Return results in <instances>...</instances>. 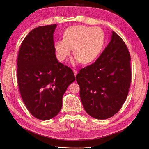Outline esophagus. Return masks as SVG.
<instances>
[{"mask_svg": "<svg viewBox=\"0 0 149 149\" xmlns=\"http://www.w3.org/2000/svg\"><path fill=\"white\" fill-rule=\"evenodd\" d=\"M73 72H74V74L75 75V76L77 75V71L76 69H73Z\"/></svg>", "mask_w": 149, "mask_h": 149, "instance_id": "1", "label": "esophagus"}]
</instances>
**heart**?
Segmentation results:
<instances>
[{
	"label": "heart",
	"mask_w": 149,
	"mask_h": 149,
	"mask_svg": "<svg viewBox=\"0 0 149 149\" xmlns=\"http://www.w3.org/2000/svg\"><path fill=\"white\" fill-rule=\"evenodd\" d=\"M104 41V32L99 27L76 25L68 27L64 32L63 39L57 40L54 47L60 61H64L74 49L77 61L89 64L100 54Z\"/></svg>",
	"instance_id": "1"
}]
</instances>
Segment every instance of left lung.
I'll use <instances>...</instances> for the list:
<instances>
[{
  "label": "left lung",
  "mask_w": 149,
  "mask_h": 149,
  "mask_svg": "<svg viewBox=\"0 0 149 149\" xmlns=\"http://www.w3.org/2000/svg\"><path fill=\"white\" fill-rule=\"evenodd\" d=\"M130 61L125 43L112 31L111 41L100 56L77 74L81 101L90 116L107 119L122 107L131 80Z\"/></svg>",
  "instance_id": "left-lung-1"
}]
</instances>
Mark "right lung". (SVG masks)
Masks as SVG:
<instances>
[{
	"instance_id": "right-lung-1",
	"label": "right lung",
	"mask_w": 149,
	"mask_h": 149,
	"mask_svg": "<svg viewBox=\"0 0 149 149\" xmlns=\"http://www.w3.org/2000/svg\"><path fill=\"white\" fill-rule=\"evenodd\" d=\"M56 26H39L32 30L22 42L18 56L21 97L29 112L42 120L59 113L64 93L75 80L72 69L56 58L53 33Z\"/></svg>"
}]
</instances>
